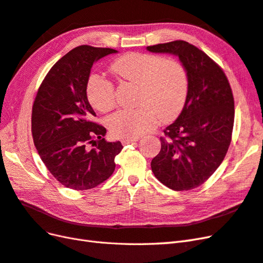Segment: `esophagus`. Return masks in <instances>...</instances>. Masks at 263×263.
<instances>
[{"label":"esophagus","instance_id":"34e87169","mask_svg":"<svg viewBox=\"0 0 263 263\" xmlns=\"http://www.w3.org/2000/svg\"><path fill=\"white\" fill-rule=\"evenodd\" d=\"M138 138H125L122 140V144L123 145H127V144H133V142L137 141Z\"/></svg>","mask_w":263,"mask_h":263}]
</instances>
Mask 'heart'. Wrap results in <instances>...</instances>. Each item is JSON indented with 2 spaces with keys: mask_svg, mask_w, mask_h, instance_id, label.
Segmentation results:
<instances>
[{
  "mask_svg": "<svg viewBox=\"0 0 263 263\" xmlns=\"http://www.w3.org/2000/svg\"><path fill=\"white\" fill-rule=\"evenodd\" d=\"M118 80L138 85L137 109L118 110L108 118L113 136L136 138L162 122L176 118L185 105L189 77L176 59L144 52H128L113 61L109 67ZM86 98L101 113H107L116 104L114 84L98 74L87 79Z\"/></svg>",
  "mask_w": 263,
  "mask_h": 263,
  "instance_id": "1",
  "label": "heart"
}]
</instances>
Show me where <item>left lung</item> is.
I'll return each mask as SVG.
<instances>
[{
    "mask_svg": "<svg viewBox=\"0 0 263 263\" xmlns=\"http://www.w3.org/2000/svg\"><path fill=\"white\" fill-rule=\"evenodd\" d=\"M151 52L178 55L189 77L185 105L163 130L161 150L151 170L173 191L200 186L224 160L232 141L235 103L222 69L204 51L184 41L148 46Z\"/></svg>",
    "mask_w": 263,
    "mask_h": 263,
    "instance_id": "left-lung-1",
    "label": "left lung"
}]
</instances>
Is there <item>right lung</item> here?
I'll list each match as a JSON object with an SVG mask.
<instances>
[{"instance_id": "obj_1", "label": "right lung", "mask_w": 263, "mask_h": 263, "mask_svg": "<svg viewBox=\"0 0 263 263\" xmlns=\"http://www.w3.org/2000/svg\"><path fill=\"white\" fill-rule=\"evenodd\" d=\"M116 52L79 46L54 63L38 89L31 110L34 144L47 169L66 187L93 189L115 170L123 146L106 141L105 127L93 122L97 114L85 86L93 63Z\"/></svg>"}]
</instances>
